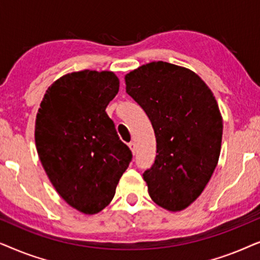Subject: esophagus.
<instances>
[{"instance_id":"1","label":"esophagus","mask_w":260,"mask_h":260,"mask_svg":"<svg viewBox=\"0 0 260 260\" xmlns=\"http://www.w3.org/2000/svg\"><path fill=\"white\" fill-rule=\"evenodd\" d=\"M129 148L131 149V151H133V154H135V152H136V145H135L134 142H130Z\"/></svg>"}]
</instances>
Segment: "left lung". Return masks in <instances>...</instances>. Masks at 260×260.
Returning <instances> with one entry per match:
<instances>
[{"instance_id":"8db88e82","label":"left lung","mask_w":260,"mask_h":260,"mask_svg":"<svg viewBox=\"0 0 260 260\" xmlns=\"http://www.w3.org/2000/svg\"><path fill=\"white\" fill-rule=\"evenodd\" d=\"M126 93L144 110L156 136L154 165L143 179L152 201L179 212L200 197L218 165L222 117L193 71L152 61L125 76Z\"/></svg>"}]
</instances>
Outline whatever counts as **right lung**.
<instances>
[{
  "label": "right lung",
  "instance_id": "1",
  "mask_svg": "<svg viewBox=\"0 0 260 260\" xmlns=\"http://www.w3.org/2000/svg\"><path fill=\"white\" fill-rule=\"evenodd\" d=\"M118 90L113 72L69 73L48 87L37 115L41 165L60 197L84 214L111 202L133 158L105 112Z\"/></svg>",
  "mask_w": 260,
  "mask_h": 260
}]
</instances>
